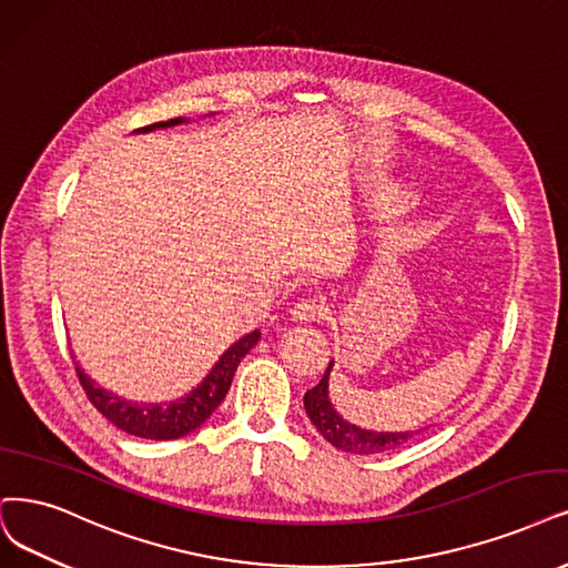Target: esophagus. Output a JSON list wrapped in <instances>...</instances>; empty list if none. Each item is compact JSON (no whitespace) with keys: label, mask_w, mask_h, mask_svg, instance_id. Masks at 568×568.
Segmentation results:
<instances>
[{"label":"esophagus","mask_w":568,"mask_h":568,"mask_svg":"<svg viewBox=\"0 0 568 568\" xmlns=\"http://www.w3.org/2000/svg\"><path fill=\"white\" fill-rule=\"evenodd\" d=\"M325 306L316 300H302L290 311V318L295 323H316L321 318H325Z\"/></svg>","instance_id":"esophagus-1"}]
</instances>
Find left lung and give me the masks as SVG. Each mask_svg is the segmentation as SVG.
<instances>
[{
    "label": "left lung",
    "mask_w": 568,
    "mask_h": 568,
    "mask_svg": "<svg viewBox=\"0 0 568 568\" xmlns=\"http://www.w3.org/2000/svg\"><path fill=\"white\" fill-rule=\"evenodd\" d=\"M329 372H332V363L325 369L321 384L306 390L304 407H306L311 424L321 430V435L332 447H337L348 454H361V456L382 454V452H390V449L407 445L414 435H418V430L416 433L414 430L376 433V430H365L361 426H353V424L344 422V418L337 414V409H334L329 403V393H327Z\"/></svg>",
    "instance_id": "obj_1"
}]
</instances>
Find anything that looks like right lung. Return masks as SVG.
I'll use <instances>...</instances> for the list:
<instances>
[{
    "mask_svg": "<svg viewBox=\"0 0 568 568\" xmlns=\"http://www.w3.org/2000/svg\"><path fill=\"white\" fill-rule=\"evenodd\" d=\"M184 121L186 119L182 116L159 121L152 125H144V129H138V133L168 129V125H178ZM257 342H260V329L245 334L243 339H239L222 355V358L215 363V367L210 369V374L192 393L180 397L175 403H165V405L161 403L142 405V403L123 400V397L95 386V382H91L79 365H77V376L83 393H87V397L93 403V407L123 433L144 437V439H178L186 433L196 430L201 424H205V418L220 407L224 395L229 393L236 367Z\"/></svg>",
    "mask_w": 568,
    "mask_h": 568,
    "instance_id": "1",
    "label": "right lung"
}]
</instances>
